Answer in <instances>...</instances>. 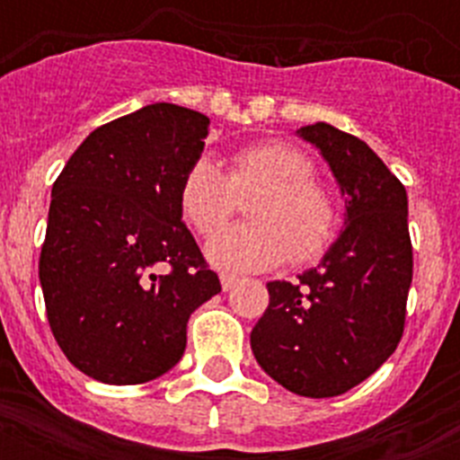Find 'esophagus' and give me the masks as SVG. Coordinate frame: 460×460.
<instances>
[{
    "label": "esophagus",
    "instance_id": "obj_1",
    "mask_svg": "<svg viewBox=\"0 0 460 460\" xmlns=\"http://www.w3.org/2000/svg\"><path fill=\"white\" fill-rule=\"evenodd\" d=\"M219 279H222V288H224V291H231V288H234L238 284V277H234V274H222Z\"/></svg>",
    "mask_w": 460,
    "mask_h": 460
}]
</instances>
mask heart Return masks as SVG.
<instances>
[{"instance_id":"obj_1","label":"heart","mask_w":460,"mask_h":460,"mask_svg":"<svg viewBox=\"0 0 460 460\" xmlns=\"http://www.w3.org/2000/svg\"><path fill=\"white\" fill-rule=\"evenodd\" d=\"M258 192L256 196L254 193ZM249 203L251 225L232 227L208 245V258L231 272H260L287 262L307 265L329 251L339 229L334 198L314 181V162L288 143L241 147L224 173L198 157L179 183V209L198 236H214L235 214L237 198Z\"/></svg>"}]
</instances>
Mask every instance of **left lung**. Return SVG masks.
<instances>
[{
    "mask_svg": "<svg viewBox=\"0 0 460 460\" xmlns=\"http://www.w3.org/2000/svg\"><path fill=\"white\" fill-rule=\"evenodd\" d=\"M298 133L320 147L346 195V229L298 284H267L251 349L288 392L327 399L370 377L399 346L413 245L406 188L363 140L324 121Z\"/></svg>",
    "mask_w": 460,
    "mask_h": 460,
    "instance_id": "8db88e82",
    "label": "left lung"
}]
</instances>
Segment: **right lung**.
<instances>
[{
  "label": "right lung",
  "mask_w": 460,
  "mask_h": 460,
  "mask_svg": "<svg viewBox=\"0 0 460 460\" xmlns=\"http://www.w3.org/2000/svg\"><path fill=\"white\" fill-rule=\"evenodd\" d=\"M209 119L157 102L100 126L52 186L40 284L68 363L143 385L186 350L188 317L222 291L181 222L179 183Z\"/></svg>",
  "instance_id": "obj_1"
}]
</instances>
